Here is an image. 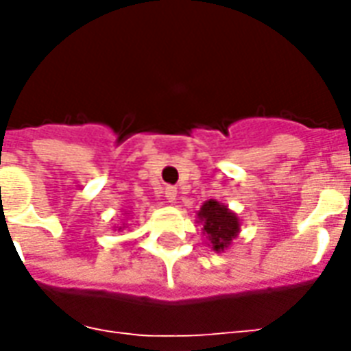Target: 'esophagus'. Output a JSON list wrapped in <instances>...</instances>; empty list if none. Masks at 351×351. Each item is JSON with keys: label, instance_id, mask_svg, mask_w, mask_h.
<instances>
[{"label": "esophagus", "instance_id": "1", "mask_svg": "<svg viewBox=\"0 0 351 351\" xmlns=\"http://www.w3.org/2000/svg\"><path fill=\"white\" fill-rule=\"evenodd\" d=\"M165 197H167L169 203H173L176 199V188L175 186H165Z\"/></svg>", "mask_w": 351, "mask_h": 351}]
</instances>
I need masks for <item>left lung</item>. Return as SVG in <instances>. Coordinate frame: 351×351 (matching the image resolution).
I'll return each mask as SVG.
<instances>
[{"label": "left lung", "instance_id": "1", "mask_svg": "<svg viewBox=\"0 0 351 351\" xmlns=\"http://www.w3.org/2000/svg\"><path fill=\"white\" fill-rule=\"evenodd\" d=\"M195 221L203 226L201 231L206 239L205 243L218 254L228 250L241 233V220L237 213L216 199H208L201 205Z\"/></svg>", "mask_w": 351, "mask_h": 351}]
</instances>
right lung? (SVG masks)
<instances>
[{
    "label": "right lung",
    "mask_w": 351,
    "mask_h": 351,
    "mask_svg": "<svg viewBox=\"0 0 351 351\" xmlns=\"http://www.w3.org/2000/svg\"><path fill=\"white\" fill-rule=\"evenodd\" d=\"M125 214H128V213H125ZM125 226H128V223H123V221H122V226H114V229H118V231H122V229L125 228Z\"/></svg>",
    "instance_id": "obj_1"
}]
</instances>
